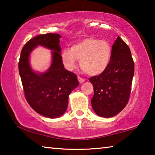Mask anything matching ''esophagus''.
I'll return each instance as SVG.
<instances>
[{
    "instance_id": "obj_1",
    "label": "esophagus",
    "mask_w": 155,
    "mask_h": 155,
    "mask_svg": "<svg viewBox=\"0 0 155 155\" xmlns=\"http://www.w3.org/2000/svg\"><path fill=\"white\" fill-rule=\"evenodd\" d=\"M78 81H79L80 83H83V82H85V78H81L80 77H78Z\"/></svg>"
}]
</instances>
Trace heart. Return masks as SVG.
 Wrapping results in <instances>:
<instances>
[{
  "instance_id": "b5f03b06",
  "label": "heart",
  "mask_w": 155,
  "mask_h": 155,
  "mask_svg": "<svg viewBox=\"0 0 155 155\" xmlns=\"http://www.w3.org/2000/svg\"><path fill=\"white\" fill-rule=\"evenodd\" d=\"M112 48L105 40L87 38L73 44L71 48L63 51L62 61L68 70L77 66V59H81V67L86 74L97 76L103 73L111 62Z\"/></svg>"
}]
</instances>
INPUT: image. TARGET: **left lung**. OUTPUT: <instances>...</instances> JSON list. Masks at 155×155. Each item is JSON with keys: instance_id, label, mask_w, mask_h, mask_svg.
<instances>
[{"instance_id": "obj_1", "label": "left lung", "mask_w": 155, "mask_h": 155, "mask_svg": "<svg viewBox=\"0 0 155 155\" xmlns=\"http://www.w3.org/2000/svg\"><path fill=\"white\" fill-rule=\"evenodd\" d=\"M134 62L129 47L120 37L112 46L111 62L98 76L89 78L94 86L92 109L101 117H111L122 111L130 97Z\"/></svg>"}]
</instances>
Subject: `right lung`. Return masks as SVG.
Listing matches in <instances>:
<instances>
[{
  "label": "right lung",
  "mask_w": 155,
  "mask_h": 155,
  "mask_svg": "<svg viewBox=\"0 0 155 155\" xmlns=\"http://www.w3.org/2000/svg\"><path fill=\"white\" fill-rule=\"evenodd\" d=\"M57 33L35 37L22 48L19 60V74L26 99L33 110L48 118L60 117L66 111L68 97L78 85L77 75L65 70L61 55ZM52 50V63L46 72L33 71L30 65V54L37 46Z\"/></svg>",
  "instance_id": "right-lung-1"
}]
</instances>
